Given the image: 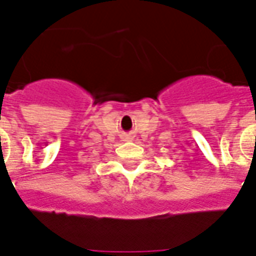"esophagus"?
I'll return each instance as SVG.
<instances>
[{
  "label": "esophagus",
  "mask_w": 256,
  "mask_h": 256,
  "mask_svg": "<svg viewBox=\"0 0 256 256\" xmlns=\"http://www.w3.org/2000/svg\"><path fill=\"white\" fill-rule=\"evenodd\" d=\"M130 139H132L130 135H128V136H124V140H130Z\"/></svg>",
  "instance_id": "esophagus-1"
}]
</instances>
